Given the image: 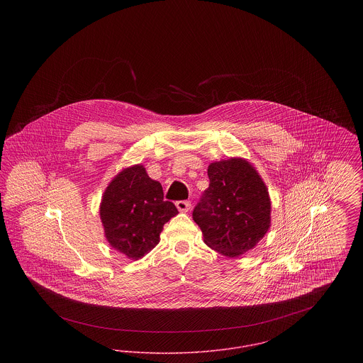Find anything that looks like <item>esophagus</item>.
<instances>
[{
    "mask_svg": "<svg viewBox=\"0 0 363 363\" xmlns=\"http://www.w3.org/2000/svg\"><path fill=\"white\" fill-rule=\"evenodd\" d=\"M175 206H177L179 212H188L190 209L189 201H177Z\"/></svg>",
    "mask_w": 363,
    "mask_h": 363,
    "instance_id": "1",
    "label": "esophagus"
}]
</instances>
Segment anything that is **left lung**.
<instances>
[{
    "mask_svg": "<svg viewBox=\"0 0 363 363\" xmlns=\"http://www.w3.org/2000/svg\"><path fill=\"white\" fill-rule=\"evenodd\" d=\"M209 188L193 209L204 242L227 257L253 249L271 225V199L257 170L242 157L208 166Z\"/></svg>",
    "mask_w": 363,
    "mask_h": 363,
    "instance_id": "obj_1",
    "label": "left lung"
}]
</instances>
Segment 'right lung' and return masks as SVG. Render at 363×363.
<instances>
[{
  "mask_svg": "<svg viewBox=\"0 0 363 363\" xmlns=\"http://www.w3.org/2000/svg\"><path fill=\"white\" fill-rule=\"evenodd\" d=\"M99 213L110 246L138 259L155 247L163 225L178 209L163 200L162 185L148 177L144 166L135 164L108 184Z\"/></svg>",
  "mask_w": 363,
  "mask_h": 363,
  "instance_id": "right-lung-1",
  "label": "right lung"
}]
</instances>
